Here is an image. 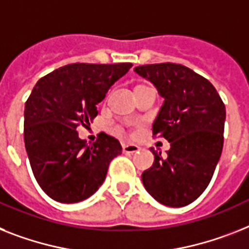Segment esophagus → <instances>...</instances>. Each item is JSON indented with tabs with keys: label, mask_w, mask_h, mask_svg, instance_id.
<instances>
[{
	"label": "esophagus",
	"mask_w": 249,
	"mask_h": 249,
	"mask_svg": "<svg viewBox=\"0 0 249 249\" xmlns=\"http://www.w3.org/2000/svg\"><path fill=\"white\" fill-rule=\"evenodd\" d=\"M122 149H123V153L136 154V153H139L140 147L137 146V145H133V143H123Z\"/></svg>",
	"instance_id": "34e87169"
}]
</instances>
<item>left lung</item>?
I'll use <instances>...</instances> for the list:
<instances>
[{"label":"left lung","instance_id":"8db88e82","mask_svg":"<svg viewBox=\"0 0 249 249\" xmlns=\"http://www.w3.org/2000/svg\"><path fill=\"white\" fill-rule=\"evenodd\" d=\"M157 86L164 104L153 124V137L170 142L166 157L151 147L154 164L141 176L158 202L182 207L210 183L224 143L225 106L213 84L178 63L135 67Z\"/></svg>","mask_w":249,"mask_h":249}]
</instances>
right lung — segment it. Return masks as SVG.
<instances>
[{
	"label": "right lung",
	"instance_id": "add662e5",
	"mask_svg": "<svg viewBox=\"0 0 249 249\" xmlns=\"http://www.w3.org/2000/svg\"><path fill=\"white\" fill-rule=\"evenodd\" d=\"M132 63H71L38 80L24 110V142L36 182L51 198L80 202L95 194L118 140L102 132L88 145L76 128L98 116L96 104Z\"/></svg>",
	"mask_w": 249,
	"mask_h": 249
}]
</instances>
